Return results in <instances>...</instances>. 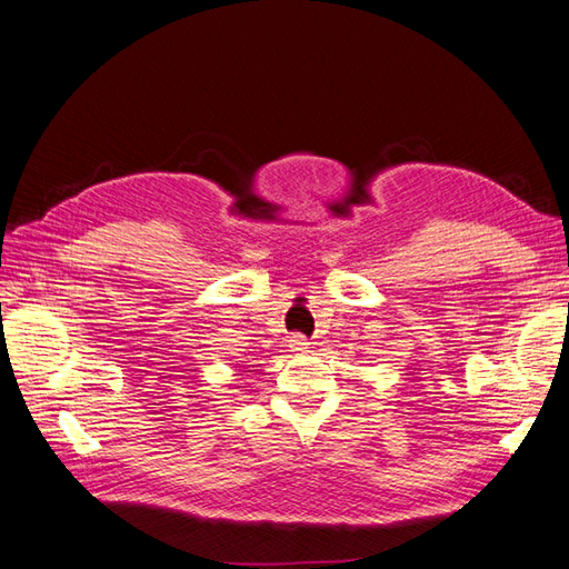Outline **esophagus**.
I'll return each mask as SVG.
<instances>
[{
	"label": "esophagus",
	"instance_id": "esophagus-1",
	"mask_svg": "<svg viewBox=\"0 0 569 569\" xmlns=\"http://www.w3.org/2000/svg\"><path fill=\"white\" fill-rule=\"evenodd\" d=\"M308 343H311V341H308L303 335H291L289 337V347H291V351H303V349H308Z\"/></svg>",
	"mask_w": 569,
	"mask_h": 569
}]
</instances>
